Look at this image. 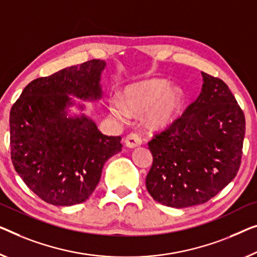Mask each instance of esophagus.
<instances>
[{"instance_id":"esophagus-1","label":"esophagus","mask_w":257,"mask_h":257,"mask_svg":"<svg viewBox=\"0 0 257 257\" xmlns=\"http://www.w3.org/2000/svg\"><path fill=\"white\" fill-rule=\"evenodd\" d=\"M124 143L130 149L140 147V145L142 144V137L137 133H130L129 135L125 137Z\"/></svg>"}]
</instances>
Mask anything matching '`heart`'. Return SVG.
<instances>
[{
  "label": "heart",
  "mask_w": 257,
  "mask_h": 257,
  "mask_svg": "<svg viewBox=\"0 0 257 257\" xmlns=\"http://www.w3.org/2000/svg\"><path fill=\"white\" fill-rule=\"evenodd\" d=\"M185 100L181 87L166 79L152 78L127 86L122 99L112 97L108 101L110 113L122 121L130 115L147 111L148 122L155 128H164L173 123Z\"/></svg>",
  "instance_id": "1"
}]
</instances>
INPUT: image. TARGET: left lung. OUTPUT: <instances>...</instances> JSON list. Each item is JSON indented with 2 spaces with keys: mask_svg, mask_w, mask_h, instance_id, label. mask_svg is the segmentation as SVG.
<instances>
[{
  "mask_svg": "<svg viewBox=\"0 0 257 257\" xmlns=\"http://www.w3.org/2000/svg\"><path fill=\"white\" fill-rule=\"evenodd\" d=\"M202 92L164 132L149 142L152 166L147 189L172 208L203 204L238 173L246 121L223 80L202 72Z\"/></svg>",
  "mask_w": 257,
  "mask_h": 257,
  "instance_id": "1",
  "label": "left lung"
}]
</instances>
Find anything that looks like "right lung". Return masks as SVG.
<instances>
[{
  "mask_svg": "<svg viewBox=\"0 0 257 257\" xmlns=\"http://www.w3.org/2000/svg\"><path fill=\"white\" fill-rule=\"evenodd\" d=\"M102 60H90L32 80L10 110L14 167L26 186L53 205L85 202L104 164L121 151L120 136H106L85 114L69 116L71 97L99 100ZM84 109L83 105H79Z\"/></svg>",
  "mask_w": 257,
  "mask_h": 257,
  "instance_id": "obj_1",
  "label": "right lung"
}]
</instances>
